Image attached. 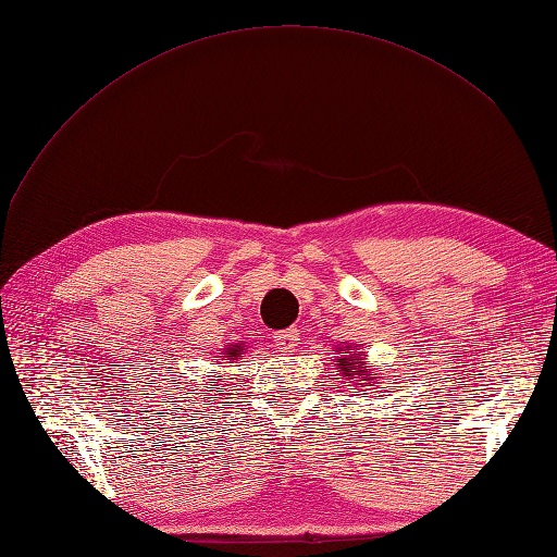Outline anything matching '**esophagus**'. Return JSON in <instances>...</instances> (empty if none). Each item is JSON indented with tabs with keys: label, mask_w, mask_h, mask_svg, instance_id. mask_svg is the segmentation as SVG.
Instances as JSON below:
<instances>
[{
	"label": "esophagus",
	"mask_w": 557,
	"mask_h": 557,
	"mask_svg": "<svg viewBox=\"0 0 557 557\" xmlns=\"http://www.w3.org/2000/svg\"><path fill=\"white\" fill-rule=\"evenodd\" d=\"M276 346L283 350V352H293L295 346L299 344V330L297 327H288V330H281L276 336H274Z\"/></svg>",
	"instance_id": "esophagus-1"
}]
</instances>
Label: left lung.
Instances as JSON below:
<instances>
[{"label":"left lung","instance_id":"obj_1","mask_svg":"<svg viewBox=\"0 0 557 557\" xmlns=\"http://www.w3.org/2000/svg\"><path fill=\"white\" fill-rule=\"evenodd\" d=\"M348 350L352 352V348L348 346ZM336 369H339V372L344 374V376H348V379H360V381H374L376 379V374L374 372H364V369H362V358L358 356V352H352V358H342L339 360V367H336ZM360 385V383H358ZM362 387V385H360Z\"/></svg>","mask_w":557,"mask_h":557}]
</instances>
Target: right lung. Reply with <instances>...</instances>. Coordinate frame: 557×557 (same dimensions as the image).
Returning <instances> with one entry per match:
<instances>
[{
  "mask_svg": "<svg viewBox=\"0 0 557 557\" xmlns=\"http://www.w3.org/2000/svg\"><path fill=\"white\" fill-rule=\"evenodd\" d=\"M225 358H230V360H237V358H242V346H234V348H227L225 352H223Z\"/></svg>",
  "mask_w": 557,
  "mask_h": 557,
  "instance_id": "1",
  "label": "right lung"
}]
</instances>
